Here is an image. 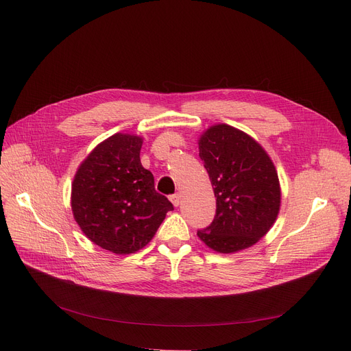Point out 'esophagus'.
<instances>
[{"label":"esophagus","instance_id":"34e87169","mask_svg":"<svg viewBox=\"0 0 351 351\" xmlns=\"http://www.w3.org/2000/svg\"><path fill=\"white\" fill-rule=\"evenodd\" d=\"M169 199H171V202L173 204V206H176V208H178V206L180 205V195H179V193L172 195Z\"/></svg>","mask_w":351,"mask_h":351}]
</instances>
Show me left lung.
<instances>
[{
	"mask_svg": "<svg viewBox=\"0 0 351 351\" xmlns=\"http://www.w3.org/2000/svg\"><path fill=\"white\" fill-rule=\"evenodd\" d=\"M199 156L216 197L213 222L197 230L199 239L219 253L253 246L280 210V183L270 156L252 136L226 123L202 134Z\"/></svg>",
	"mask_w": 351,
	"mask_h": 351,
	"instance_id": "1",
	"label": "left lung"
}]
</instances>
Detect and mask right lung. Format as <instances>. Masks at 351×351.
Returning <instances> with one entry per match:
<instances>
[{"label":"right lung","instance_id":"obj_1","mask_svg":"<svg viewBox=\"0 0 351 351\" xmlns=\"http://www.w3.org/2000/svg\"><path fill=\"white\" fill-rule=\"evenodd\" d=\"M142 142L129 134L109 136L80 165L72 182L75 222L90 242L117 254L146 246L173 210L141 163Z\"/></svg>","mask_w":351,"mask_h":351}]
</instances>
